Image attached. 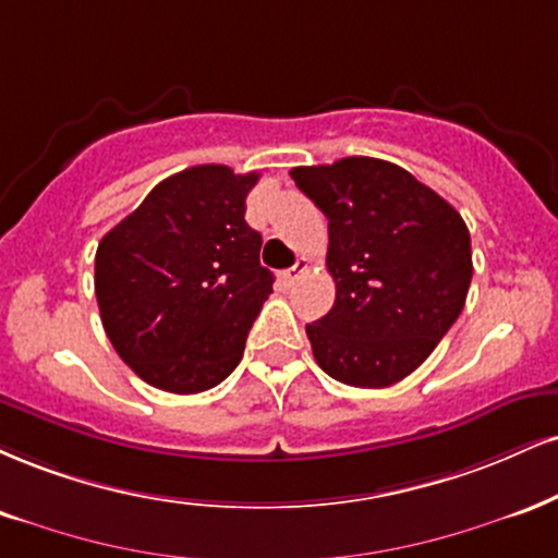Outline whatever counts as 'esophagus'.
<instances>
[{
	"instance_id": "esophagus-1",
	"label": "esophagus",
	"mask_w": 558,
	"mask_h": 558,
	"mask_svg": "<svg viewBox=\"0 0 558 558\" xmlns=\"http://www.w3.org/2000/svg\"><path fill=\"white\" fill-rule=\"evenodd\" d=\"M306 270H308V262H306V259H299L296 265L288 267V270L280 272V280H283V286H286V288H291V286L296 283V280H299L301 275H304Z\"/></svg>"
}]
</instances>
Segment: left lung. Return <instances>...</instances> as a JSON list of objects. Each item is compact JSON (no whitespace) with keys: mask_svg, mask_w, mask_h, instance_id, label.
<instances>
[{"mask_svg":"<svg viewBox=\"0 0 558 558\" xmlns=\"http://www.w3.org/2000/svg\"><path fill=\"white\" fill-rule=\"evenodd\" d=\"M291 177L327 215L335 304L306 325L322 372L351 387L405 379L465 306L471 233L447 199L389 160L353 156Z\"/></svg>","mask_w":558,"mask_h":558,"instance_id":"8db88e82","label":"left lung"}]
</instances>
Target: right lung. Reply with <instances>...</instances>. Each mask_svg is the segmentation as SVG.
Masks as SVG:
<instances>
[{
  "mask_svg": "<svg viewBox=\"0 0 558 558\" xmlns=\"http://www.w3.org/2000/svg\"><path fill=\"white\" fill-rule=\"evenodd\" d=\"M259 173L207 163L173 173L100 239L96 299L113 351L177 395L220 385L272 293L244 220Z\"/></svg>",
  "mask_w": 558,
  "mask_h": 558,
  "instance_id": "obj_1",
  "label": "right lung"
}]
</instances>
